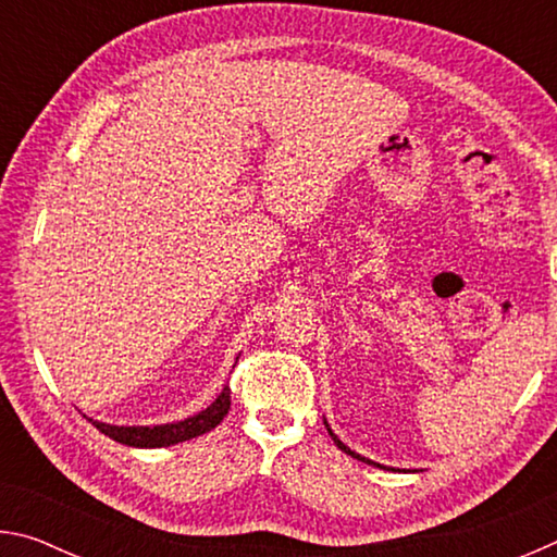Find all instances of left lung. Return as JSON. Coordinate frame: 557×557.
Wrapping results in <instances>:
<instances>
[{
  "label": "left lung",
  "instance_id": "8db88e82",
  "mask_svg": "<svg viewBox=\"0 0 557 557\" xmlns=\"http://www.w3.org/2000/svg\"><path fill=\"white\" fill-rule=\"evenodd\" d=\"M324 425H326V430H329V435H332V440H334V445H336L338 449H342V451H346V455H351L354 459H361V461H366V465L381 467V465H375V461H371V459H366V457H361V455H356V451H354L351 447H346V445H344V442H342V440H338V437L334 435V430H332V428H329V422H326V420H324Z\"/></svg>",
  "mask_w": 557,
  "mask_h": 557
}]
</instances>
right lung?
<instances>
[{
    "mask_svg": "<svg viewBox=\"0 0 557 557\" xmlns=\"http://www.w3.org/2000/svg\"><path fill=\"white\" fill-rule=\"evenodd\" d=\"M231 410V388H225L219 393L209 408L191 414V418H184L178 422H166V425H108V422H98L88 418L92 425H96L102 435H108L110 440L120 442V445L127 447H172L178 445V442L194 440L199 435H206L211 432L215 425H221V420L228 414Z\"/></svg>",
    "mask_w": 557,
    "mask_h": 557,
    "instance_id": "add662e5",
    "label": "right lung"
}]
</instances>
